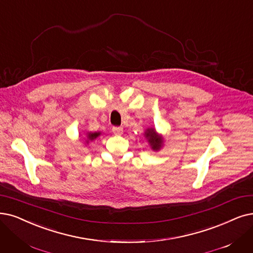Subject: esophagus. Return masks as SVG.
I'll return each instance as SVG.
<instances>
[{"label": "esophagus", "mask_w": 253, "mask_h": 253, "mask_svg": "<svg viewBox=\"0 0 253 253\" xmlns=\"http://www.w3.org/2000/svg\"><path fill=\"white\" fill-rule=\"evenodd\" d=\"M112 132L115 134V135H121L124 132V128L120 127V126H113L112 127Z\"/></svg>", "instance_id": "esophagus-1"}]
</instances>
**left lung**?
Segmentation results:
<instances>
[{"label":"left lung","mask_w":253,"mask_h":253,"mask_svg":"<svg viewBox=\"0 0 253 253\" xmlns=\"http://www.w3.org/2000/svg\"><path fill=\"white\" fill-rule=\"evenodd\" d=\"M145 138L147 139L149 145L151 146V149L154 150H160L161 147L163 146V138L162 136H160L159 134H157L156 129L154 127L147 128L144 133Z\"/></svg>","instance_id":"obj_1"}]
</instances>
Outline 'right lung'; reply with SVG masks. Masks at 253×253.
Masks as SVG:
<instances>
[{
	"instance_id": "obj_1",
	"label": "right lung",
	"mask_w": 253,
	"mask_h": 253,
	"mask_svg": "<svg viewBox=\"0 0 253 253\" xmlns=\"http://www.w3.org/2000/svg\"><path fill=\"white\" fill-rule=\"evenodd\" d=\"M100 135V132H94V133H88L86 136V142L88 143L89 141H92L94 139H96L98 136Z\"/></svg>"
}]
</instances>
